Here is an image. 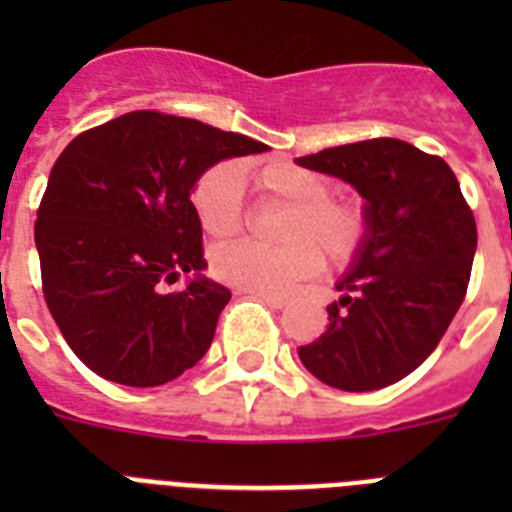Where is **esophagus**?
Wrapping results in <instances>:
<instances>
[{"mask_svg": "<svg viewBox=\"0 0 512 512\" xmlns=\"http://www.w3.org/2000/svg\"><path fill=\"white\" fill-rule=\"evenodd\" d=\"M243 295L256 297V300L269 302L271 307H284V305H287V300H284L282 295H274V292H256V289H246V292H243Z\"/></svg>", "mask_w": 512, "mask_h": 512, "instance_id": "34e87169", "label": "esophagus"}]
</instances>
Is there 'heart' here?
Wrapping results in <instances>:
<instances>
[{"mask_svg":"<svg viewBox=\"0 0 512 512\" xmlns=\"http://www.w3.org/2000/svg\"><path fill=\"white\" fill-rule=\"evenodd\" d=\"M264 197L289 205L277 228L284 243L264 246L238 241L215 248L212 271L225 284L256 292H284L320 269L356 261L369 238V215L351 197H333L328 176L305 166L274 161L253 171ZM192 207L202 230L212 238H230L246 223L243 174L235 164H215L194 182Z\"/></svg>","mask_w":512,"mask_h":512,"instance_id":"b5f03b06","label":"heart"}]
</instances>
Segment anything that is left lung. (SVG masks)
Listing matches in <instances>:
<instances>
[{"instance_id": "8db88e82", "label": "left lung", "mask_w": 512, "mask_h": 512, "mask_svg": "<svg viewBox=\"0 0 512 512\" xmlns=\"http://www.w3.org/2000/svg\"><path fill=\"white\" fill-rule=\"evenodd\" d=\"M297 164L338 176L366 200L369 238L338 279L328 330L297 348L312 377L372 392L415 372L464 302L477 223L441 156L397 138L325 148Z\"/></svg>"}]
</instances>
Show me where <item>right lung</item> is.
Segmentation results:
<instances>
[{
  "instance_id": "add662e5",
  "label": "right lung",
  "mask_w": 512,
  "mask_h": 512,
  "mask_svg": "<svg viewBox=\"0 0 512 512\" xmlns=\"http://www.w3.org/2000/svg\"><path fill=\"white\" fill-rule=\"evenodd\" d=\"M264 143L138 110L84 130L53 164L35 220L45 305L99 377L158 387L205 356L230 289L200 274L194 182ZM198 277L164 293L179 273Z\"/></svg>"
}]
</instances>
